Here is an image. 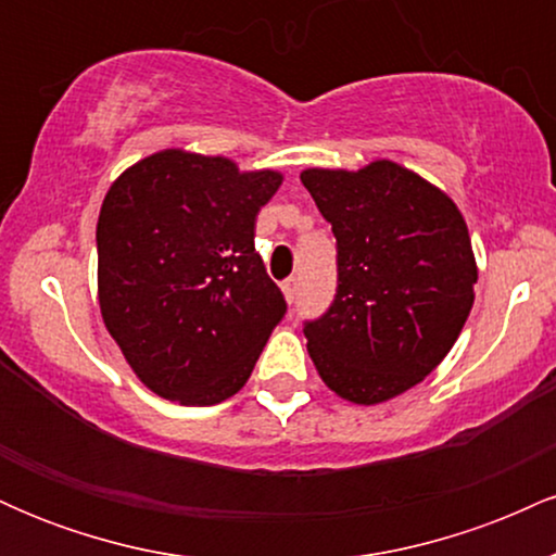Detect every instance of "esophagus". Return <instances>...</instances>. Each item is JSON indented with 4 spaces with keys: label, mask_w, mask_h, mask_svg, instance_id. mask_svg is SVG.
<instances>
[{
    "label": "esophagus",
    "mask_w": 556,
    "mask_h": 556,
    "mask_svg": "<svg viewBox=\"0 0 556 556\" xmlns=\"http://www.w3.org/2000/svg\"><path fill=\"white\" fill-rule=\"evenodd\" d=\"M282 292H285V298L292 303V300L298 298V279H295V277L285 279V282H282Z\"/></svg>",
    "instance_id": "34e87169"
}]
</instances>
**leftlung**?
Segmentation results:
<instances>
[{"mask_svg":"<svg viewBox=\"0 0 556 556\" xmlns=\"http://www.w3.org/2000/svg\"><path fill=\"white\" fill-rule=\"evenodd\" d=\"M300 180L337 238V295L305 324L308 355L331 392L379 405L420 384L468 321V225L444 190L389 159Z\"/></svg>","mask_w":556,"mask_h":556,"instance_id":"obj_1","label":"left lung"}]
</instances>
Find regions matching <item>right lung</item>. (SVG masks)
<instances>
[{"label": "right lung", "instance_id": "1", "mask_svg": "<svg viewBox=\"0 0 556 556\" xmlns=\"http://www.w3.org/2000/svg\"><path fill=\"white\" fill-rule=\"evenodd\" d=\"M279 185L274 169L164 149L106 190L96 225L101 318L159 397L216 405L251 379L287 314L256 253V216Z\"/></svg>", "mask_w": 556, "mask_h": 556}]
</instances>
